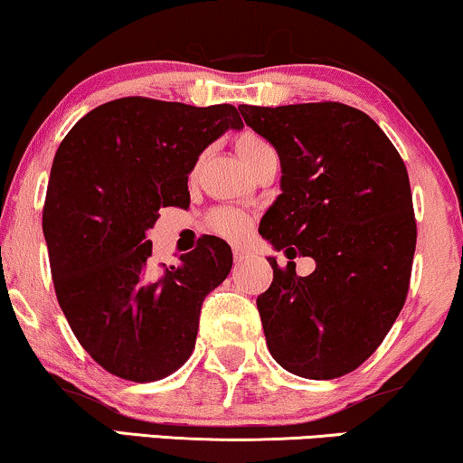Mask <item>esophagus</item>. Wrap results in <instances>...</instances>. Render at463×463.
<instances>
[{
	"label": "esophagus",
	"instance_id": "obj_1",
	"mask_svg": "<svg viewBox=\"0 0 463 463\" xmlns=\"http://www.w3.org/2000/svg\"><path fill=\"white\" fill-rule=\"evenodd\" d=\"M246 257H249V250H246L244 246H233V260L242 261Z\"/></svg>",
	"mask_w": 463,
	"mask_h": 463
}]
</instances>
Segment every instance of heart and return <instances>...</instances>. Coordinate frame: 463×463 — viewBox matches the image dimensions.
Segmentation results:
<instances>
[{
	"label": "heart",
	"instance_id": "obj_1",
	"mask_svg": "<svg viewBox=\"0 0 463 463\" xmlns=\"http://www.w3.org/2000/svg\"><path fill=\"white\" fill-rule=\"evenodd\" d=\"M236 148L244 164L250 165L261 153H266L268 148L272 146H269L261 136L253 134V131H242V134L236 137ZM208 225L210 230L217 232L219 236L238 240L249 233L250 225H253V219H250V214L244 213V210L223 206V208L213 210V214L208 217Z\"/></svg>",
	"mask_w": 463,
	"mask_h": 463
}]
</instances>
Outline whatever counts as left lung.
Wrapping results in <instances>:
<instances>
[{"label":"left lung","mask_w":463,"mask_h":463,"mask_svg":"<svg viewBox=\"0 0 463 463\" xmlns=\"http://www.w3.org/2000/svg\"><path fill=\"white\" fill-rule=\"evenodd\" d=\"M238 110L283 167L260 233L289 260L317 261L298 276L293 261L268 260L274 279L257 298L268 349L302 378L349 374L385 340L411 287L417 221L404 161L368 114L340 101Z\"/></svg>","instance_id":"1"}]
</instances>
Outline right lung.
<instances>
[{
  "instance_id": "add662e5",
  "label": "right lung",
  "mask_w": 463,
  "mask_h": 463,
  "mask_svg": "<svg viewBox=\"0 0 463 463\" xmlns=\"http://www.w3.org/2000/svg\"><path fill=\"white\" fill-rule=\"evenodd\" d=\"M230 128H242L232 104L136 95L98 106L59 144L42 208L52 285L82 349L114 376L161 381L195 349L203 298L232 269L230 244L202 236L148 280L146 233L159 208L189 206V172Z\"/></svg>"
}]
</instances>
